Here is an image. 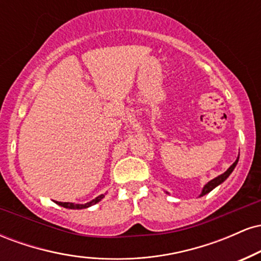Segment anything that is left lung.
<instances>
[{
  "mask_svg": "<svg viewBox=\"0 0 261 261\" xmlns=\"http://www.w3.org/2000/svg\"><path fill=\"white\" fill-rule=\"evenodd\" d=\"M238 160H239V157H237V160H236L234 163H233L232 166H230L229 168L223 173V174L216 176V178H214V179H212V180H210L207 184L203 185V188H202V190H201V194H200V197L203 196V195H206V194H208L210 191L214 190V189L216 188V187H218V185L222 184V182L226 180V179L230 175V173H232L233 170H234L237 163H238ZM167 194H168V193H167Z\"/></svg>",
  "mask_w": 261,
  "mask_h": 261,
  "instance_id": "left-lung-1",
  "label": "left lung"
}]
</instances>
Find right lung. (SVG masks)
I'll return each mask as SVG.
<instances>
[{"instance_id": "add662e5", "label": "right lung", "mask_w": 261, "mask_h": 261, "mask_svg": "<svg viewBox=\"0 0 261 261\" xmlns=\"http://www.w3.org/2000/svg\"><path fill=\"white\" fill-rule=\"evenodd\" d=\"M104 196H106V195H104V194H101V195L97 196V197H95V199H93L92 201H89V202H87V203L60 202V201H56V203H58V205H60V206H62V207H65V208H71V210H82V208H87V207H89V206H93V205H95V203H98V202L100 201L101 199H103Z\"/></svg>"}]
</instances>
